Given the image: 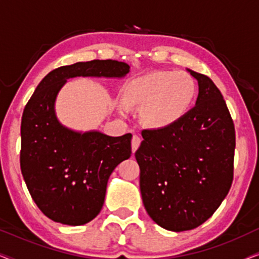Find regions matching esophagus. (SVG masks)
<instances>
[{
    "instance_id": "esophagus-1",
    "label": "esophagus",
    "mask_w": 259,
    "mask_h": 259,
    "mask_svg": "<svg viewBox=\"0 0 259 259\" xmlns=\"http://www.w3.org/2000/svg\"><path fill=\"white\" fill-rule=\"evenodd\" d=\"M140 143H141L140 137L133 136V138H132V151L133 152H136L138 150V147L140 146Z\"/></svg>"
}]
</instances>
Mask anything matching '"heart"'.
<instances>
[{
    "label": "heart",
    "instance_id": "heart-1",
    "mask_svg": "<svg viewBox=\"0 0 259 259\" xmlns=\"http://www.w3.org/2000/svg\"><path fill=\"white\" fill-rule=\"evenodd\" d=\"M193 77L185 72H153L136 77L126 84L121 113L128 107L144 108L143 118L148 126L161 128L178 121L189 111L196 97Z\"/></svg>",
    "mask_w": 259,
    "mask_h": 259
}]
</instances>
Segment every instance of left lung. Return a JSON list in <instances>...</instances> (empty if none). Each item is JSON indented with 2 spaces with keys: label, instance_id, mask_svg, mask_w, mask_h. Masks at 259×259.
<instances>
[{
  "label": "left lung",
  "instance_id": "8db88e82",
  "mask_svg": "<svg viewBox=\"0 0 259 259\" xmlns=\"http://www.w3.org/2000/svg\"><path fill=\"white\" fill-rule=\"evenodd\" d=\"M189 72L199 84L196 106L171 126L144 130L136 152L144 206L159 226L176 232L206 222L233 180L231 114L213 81Z\"/></svg>",
  "mask_w": 259,
  "mask_h": 259
}]
</instances>
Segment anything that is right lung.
Masks as SVG:
<instances>
[{"instance_id": "obj_1", "label": "right lung", "mask_w": 259, "mask_h": 259, "mask_svg": "<svg viewBox=\"0 0 259 259\" xmlns=\"http://www.w3.org/2000/svg\"><path fill=\"white\" fill-rule=\"evenodd\" d=\"M128 72L127 63L115 60L59 67L27 102L21 122V172L35 204L52 221L75 226L97 217L109 176L132 154L131 133L108 137L63 127L55 116L56 95L69 77H121Z\"/></svg>"}]
</instances>
